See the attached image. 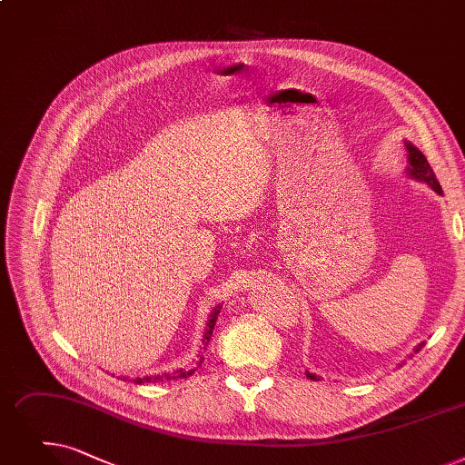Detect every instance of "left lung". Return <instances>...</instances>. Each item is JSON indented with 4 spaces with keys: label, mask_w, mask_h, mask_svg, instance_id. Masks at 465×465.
<instances>
[{
    "label": "left lung",
    "mask_w": 465,
    "mask_h": 465,
    "mask_svg": "<svg viewBox=\"0 0 465 465\" xmlns=\"http://www.w3.org/2000/svg\"><path fill=\"white\" fill-rule=\"evenodd\" d=\"M405 146H407V152H409V153H407V159H409L407 174H409L411 178L418 180V183H426L433 192H437L439 195H442V188H440V184H439V180H437L433 169L430 167L426 155H423L412 143H409V140H405ZM423 344H426V341H421V344H418V346L414 348V353H418V351L423 348ZM306 376H308L310 380H319V378H317L315 374H312V372H306Z\"/></svg>",
    "instance_id": "left-lung-1"
}]
</instances>
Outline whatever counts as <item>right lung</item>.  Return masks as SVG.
<instances>
[{"mask_svg":"<svg viewBox=\"0 0 465 465\" xmlns=\"http://www.w3.org/2000/svg\"><path fill=\"white\" fill-rule=\"evenodd\" d=\"M220 310H222V306L218 304V306L211 312V315H209V321H207V325H205V332H203V340H201V341H203V350H207V344H209V340H211V336H213V329H214V325H216V319H218ZM201 362H203V355H199L197 367H201ZM193 372H195V367H193V369H176L174 372H161V374L136 376V378H133V381H134V383H155V381H163V380L188 378V376H192ZM124 380H127V378L124 376Z\"/></svg>","mask_w":465,"mask_h":465,"instance_id":"right-lung-1","label":"right lung"}]
</instances>
